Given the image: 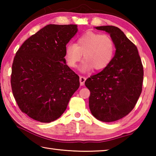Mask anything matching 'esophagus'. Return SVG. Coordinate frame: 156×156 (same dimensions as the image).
<instances>
[{
    "label": "esophagus",
    "mask_w": 156,
    "mask_h": 156,
    "mask_svg": "<svg viewBox=\"0 0 156 156\" xmlns=\"http://www.w3.org/2000/svg\"><path fill=\"white\" fill-rule=\"evenodd\" d=\"M86 80V78L84 77V76H80V85L83 86L84 84V82Z\"/></svg>",
    "instance_id": "obj_1"
}]
</instances>
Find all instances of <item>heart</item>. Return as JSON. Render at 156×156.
<instances>
[{
  "instance_id": "obj_1",
  "label": "heart",
  "mask_w": 156,
  "mask_h": 156,
  "mask_svg": "<svg viewBox=\"0 0 156 156\" xmlns=\"http://www.w3.org/2000/svg\"><path fill=\"white\" fill-rule=\"evenodd\" d=\"M115 54L112 38L107 34L89 31L78 38L74 44H69L65 48V58L70 67H76L83 55L84 60L80 66L82 72L104 69L109 66Z\"/></svg>"
}]
</instances>
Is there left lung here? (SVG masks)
Segmentation results:
<instances>
[{
    "mask_svg": "<svg viewBox=\"0 0 156 156\" xmlns=\"http://www.w3.org/2000/svg\"><path fill=\"white\" fill-rule=\"evenodd\" d=\"M96 29L110 34L116 50L109 65L85 81L90 91L89 106L96 119L113 122L136 106L142 89L143 66L136 46L119 28L107 25Z\"/></svg>",
    "mask_w": 156,
    "mask_h": 156,
    "instance_id": "left-lung-1",
    "label": "left lung"
}]
</instances>
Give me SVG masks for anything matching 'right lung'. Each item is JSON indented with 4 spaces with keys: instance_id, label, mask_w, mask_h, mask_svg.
I'll return each mask as SVG.
<instances>
[{
    "instance_id": "right-lung-1",
    "label": "right lung",
    "mask_w": 156,
    "mask_h": 156,
    "mask_svg": "<svg viewBox=\"0 0 156 156\" xmlns=\"http://www.w3.org/2000/svg\"><path fill=\"white\" fill-rule=\"evenodd\" d=\"M76 25H47L27 39L16 54L12 93L21 112L41 122L61 116L80 86L79 76L66 65L65 48Z\"/></svg>"
}]
</instances>
